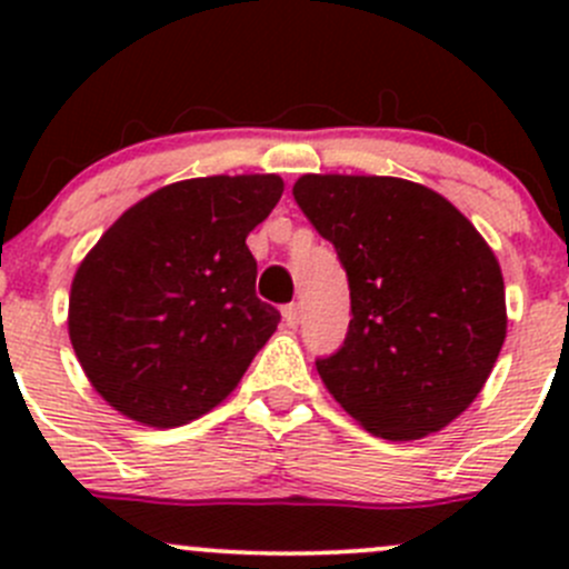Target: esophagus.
I'll use <instances>...</instances> for the list:
<instances>
[{
  "mask_svg": "<svg viewBox=\"0 0 569 569\" xmlns=\"http://www.w3.org/2000/svg\"><path fill=\"white\" fill-rule=\"evenodd\" d=\"M283 319H286V325H289V327L300 325V319H302L300 302H291V306H286L283 308Z\"/></svg>",
  "mask_w": 569,
  "mask_h": 569,
  "instance_id": "34e87169",
  "label": "esophagus"
}]
</instances>
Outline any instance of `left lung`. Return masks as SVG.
<instances>
[{"label":"left lung","mask_w":569,"mask_h":569,"mask_svg":"<svg viewBox=\"0 0 569 569\" xmlns=\"http://www.w3.org/2000/svg\"><path fill=\"white\" fill-rule=\"evenodd\" d=\"M295 200L347 269L352 319L317 358L363 429L418 440L479 396L507 338L496 256L443 194L388 176H302Z\"/></svg>","instance_id":"8db88e82"}]
</instances>
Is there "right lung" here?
I'll return each instance as SVG.
<instances>
[{"instance_id": "1", "label": "right lung", "mask_w": 569, "mask_h": 569, "mask_svg": "<svg viewBox=\"0 0 569 569\" xmlns=\"http://www.w3.org/2000/svg\"><path fill=\"white\" fill-rule=\"evenodd\" d=\"M280 194L278 176L170 183L123 211L79 263L68 332L114 410L170 429L239 386L280 321L256 297L244 244Z\"/></svg>"}]
</instances>
